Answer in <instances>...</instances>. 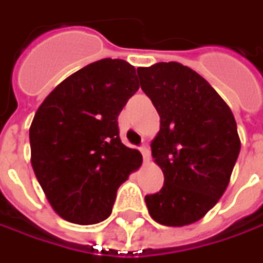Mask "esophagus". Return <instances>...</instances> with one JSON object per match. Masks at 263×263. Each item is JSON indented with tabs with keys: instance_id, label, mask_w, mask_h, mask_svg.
Segmentation results:
<instances>
[{
	"instance_id": "esophagus-1",
	"label": "esophagus",
	"mask_w": 263,
	"mask_h": 263,
	"mask_svg": "<svg viewBox=\"0 0 263 263\" xmlns=\"http://www.w3.org/2000/svg\"><path fill=\"white\" fill-rule=\"evenodd\" d=\"M139 149H140V152H142V155H143V159H145V161H147V159H149V157H151L149 147H147L146 145H142V146L139 147Z\"/></svg>"
}]
</instances>
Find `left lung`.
I'll list each match as a JSON object with an SVG mask.
<instances>
[{
  "instance_id": "1",
  "label": "left lung",
  "mask_w": 263,
  "mask_h": 263,
  "mask_svg": "<svg viewBox=\"0 0 263 263\" xmlns=\"http://www.w3.org/2000/svg\"><path fill=\"white\" fill-rule=\"evenodd\" d=\"M137 74L161 118L151 147L164 186L145 196L147 211L162 226L183 227L224 195L240 154L237 124L217 90L189 67L158 63Z\"/></svg>"
}]
</instances>
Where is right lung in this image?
Wrapping results in <instances>:
<instances>
[{
	"mask_svg": "<svg viewBox=\"0 0 263 263\" xmlns=\"http://www.w3.org/2000/svg\"><path fill=\"white\" fill-rule=\"evenodd\" d=\"M139 89L136 68L104 58L46 96L29 130L32 167L57 214L90 226L111 215L117 190L142 155L121 143L118 114Z\"/></svg>",
	"mask_w": 263,
	"mask_h": 263,
	"instance_id": "1",
	"label": "right lung"
}]
</instances>
